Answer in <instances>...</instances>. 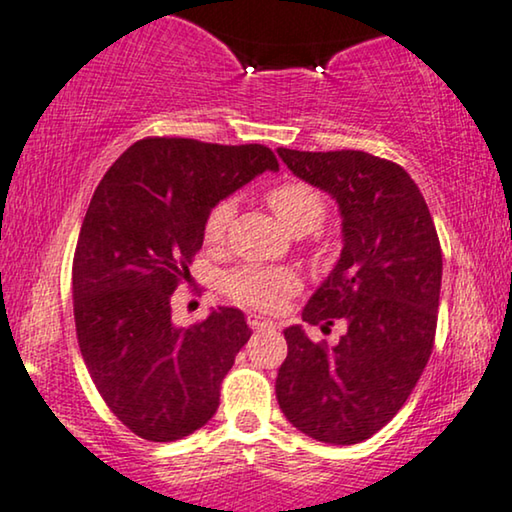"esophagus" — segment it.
Wrapping results in <instances>:
<instances>
[{"instance_id": "obj_1", "label": "esophagus", "mask_w": 512, "mask_h": 512, "mask_svg": "<svg viewBox=\"0 0 512 512\" xmlns=\"http://www.w3.org/2000/svg\"><path fill=\"white\" fill-rule=\"evenodd\" d=\"M247 324H249L251 329H272V327H275V322L265 320V317L256 315V313H249L247 315Z\"/></svg>"}]
</instances>
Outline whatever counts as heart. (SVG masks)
<instances>
[{
	"mask_svg": "<svg viewBox=\"0 0 512 512\" xmlns=\"http://www.w3.org/2000/svg\"><path fill=\"white\" fill-rule=\"evenodd\" d=\"M268 204L277 218L291 232H310L324 221L327 204L324 197L310 183L284 181L268 190ZM230 199H221L214 204L204 221V240L207 244H218L225 237V230L232 221ZM298 275L291 268H270V265H240L230 270L223 280V289L232 301L251 305L258 310H275L284 303V298L298 289Z\"/></svg>",
	"mask_w": 512,
	"mask_h": 512,
	"instance_id": "heart-1",
	"label": "heart"
}]
</instances>
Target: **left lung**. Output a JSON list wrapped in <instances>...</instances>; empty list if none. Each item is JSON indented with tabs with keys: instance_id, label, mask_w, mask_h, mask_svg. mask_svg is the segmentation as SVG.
I'll list each match as a JSON object with an SVG mask.
<instances>
[{
	"instance_id": "left-lung-1",
	"label": "left lung",
	"mask_w": 512,
	"mask_h": 512,
	"mask_svg": "<svg viewBox=\"0 0 512 512\" xmlns=\"http://www.w3.org/2000/svg\"><path fill=\"white\" fill-rule=\"evenodd\" d=\"M305 183L329 192L343 218L341 258L303 308L334 348L284 329L289 353L275 381L294 428L317 442L357 444L393 418L430 360L442 287V249L428 204L400 164L362 150L277 148Z\"/></svg>"
}]
</instances>
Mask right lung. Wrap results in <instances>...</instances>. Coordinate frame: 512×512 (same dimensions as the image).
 Listing matches in <instances>:
<instances>
[{
    "mask_svg": "<svg viewBox=\"0 0 512 512\" xmlns=\"http://www.w3.org/2000/svg\"><path fill=\"white\" fill-rule=\"evenodd\" d=\"M277 169L258 143L150 136L91 197L72 261L77 343L105 404L143 440H181L216 414L251 329L237 308L176 327L171 294L190 277L211 207Z\"/></svg>",
    "mask_w": 512,
    "mask_h": 512,
    "instance_id": "obj_1",
    "label": "right lung"
}]
</instances>
